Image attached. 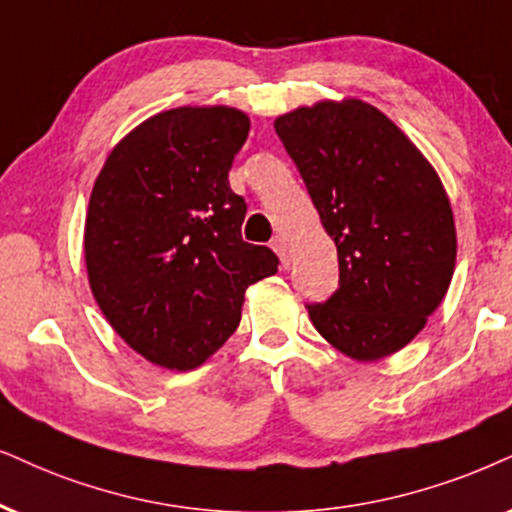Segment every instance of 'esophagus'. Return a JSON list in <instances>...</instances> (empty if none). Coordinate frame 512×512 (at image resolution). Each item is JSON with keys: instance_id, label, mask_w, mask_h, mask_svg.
<instances>
[{"instance_id": "obj_1", "label": "esophagus", "mask_w": 512, "mask_h": 512, "mask_svg": "<svg viewBox=\"0 0 512 512\" xmlns=\"http://www.w3.org/2000/svg\"><path fill=\"white\" fill-rule=\"evenodd\" d=\"M271 248H274L276 255L281 257V264H283V267H288V264H290V245H288L286 238L276 236L274 241H271Z\"/></svg>"}]
</instances>
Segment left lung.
Instances as JSON below:
<instances>
[{
  "instance_id": "left-lung-1",
  "label": "left lung",
  "mask_w": 512,
  "mask_h": 512,
  "mask_svg": "<svg viewBox=\"0 0 512 512\" xmlns=\"http://www.w3.org/2000/svg\"><path fill=\"white\" fill-rule=\"evenodd\" d=\"M274 127L338 248L340 288L309 304V319L349 359L390 357L423 331L454 276L442 179L383 111L352 96L297 106Z\"/></svg>"
}]
</instances>
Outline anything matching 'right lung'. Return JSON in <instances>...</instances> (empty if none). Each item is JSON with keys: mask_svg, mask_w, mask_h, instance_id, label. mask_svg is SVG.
Listing matches in <instances>:
<instances>
[{"mask_svg": "<svg viewBox=\"0 0 512 512\" xmlns=\"http://www.w3.org/2000/svg\"><path fill=\"white\" fill-rule=\"evenodd\" d=\"M250 118L231 106L155 113L108 153L84 219L89 288L113 331L155 366L191 371L238 328L245 290L278 257L245 243L229 186Z\"/></svg>", "mask_w": 512, "mask_h": 512, "instance_id": "obj_1", "label": "right lung"}]
</instances>
